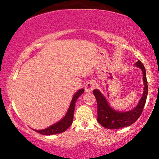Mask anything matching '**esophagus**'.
Masks as SVG:
<instances>
[{
    "instance_id": "34e87169",
    "label": "esophagus",
    "mask_w": 159,
    "mask_h": 159,
    "mask_svg": "<svg viewBox=\"0 0 159 159\" xmlns=\"http://www.w3.org/2000/svg\"><path fill=\"white\" fill-rule=\"evenodd\" d=\"M95 83L93 82V81H90L88 82L87 84L85 85V92H91V91H93V90L94 89V88H95Z\"/></svg>"
}]
</instances>
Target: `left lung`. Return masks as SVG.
<instances>
[{"label":"left lung","instance_id":"8db88e82","mask_svg":"<svg viewBox=\"0 0 159 159\" xmlns=\"http://www.w3.org/2000/svg\"><path fill=\"white\" fill-rule=\"evenodd\" d=\"M137 67L141 69L142 71L144 88L142 98L138 104L133 109L126 111H116L109 105L103 94L98 89L93 90V94L98 103V121L103 127L108 129H119L131 125L138 119L143 111L146 103L148 94V85L144 66L140 61L138 60L134 64Z\"/></svg>","mask_w":159,"mask_h":159}]
</instances>
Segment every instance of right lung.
<instances>
[{"mask_svg":"<svg viewBox=\"0 0 159 159\" xmlns=\"http://www.w3.org/2000/svg\"><path fill=\"white\" fill-rule=\"evenodd\" d=\"M83 93H84V89L81 88V89L79 90L74 94L66 114L64 115V116L61 118V120L45 129H42V130H36V129H33V130L40 134H44V135H50V134H58L63 133V132L66 130V129L72 124V122H73L74 113L75 105H76V102L77 100V99L79 98Z\"/></svg>","mask_w":159,"mask_h":159,"instance_id":"1","label":"right lung"}]
</instances>
